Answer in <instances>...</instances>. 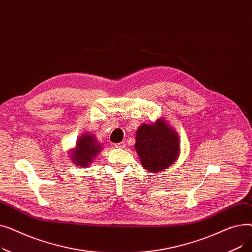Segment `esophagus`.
Instances as JSON below:
<instances>
[{
  "label": "esophagus",
  "instance_id": "obj_1",
  "mask_svg": "<svg viewBox=\"0 0 252 252\" xmlns=\"http://www.w3.org/2000/svg\"><path fill=\"white\" fill-rule=\"evenodd\" d=\"M114 146L116 147V148H125L126 147V142H119V143H117V144H114Z\"/></svg>",
  "mask_w": 252,
  "mask_h": 252
}]
</instances>
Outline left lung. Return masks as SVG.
<instances>
[{"label": "left lung", "instance_id": "obj_1", "mask_svg": "<svg viewBox=\"0 0 252 252\" xmlns=\"http://www.w3.org/2000/svg\"><path fill=\"white\" fill-rule=\"evenodd\" d=\"M135 148L144 168L160 171L178 158L179 137L163 119H158L154 125H143L139 127Z\"/></svg>", "mask_w": 252, "mask_h": 252}]
</instances>
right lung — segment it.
Segmentation results:
<instances>
[{
  "label": "right lung",
  "instance_id": "1",
  "mask_svg": "<svg viewBox=\"0 0 252 252\" xmlns=\"http://www.w3.org/2000/svg\"><path fill=\"white\" fill-rule=\"evenodd\" d=\"M100 144L94 138V135H83L76 143V148L72 153V161L78 166H88L94 160L93 158L100 152Z\"/></svg>",
  "mask_w": 252,
  "mask_h": 252
}]
</instances>
